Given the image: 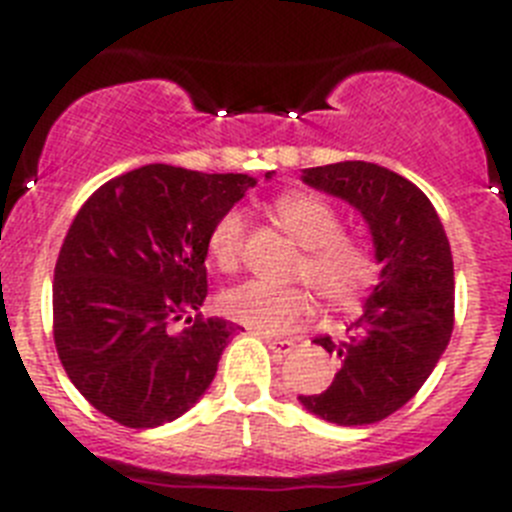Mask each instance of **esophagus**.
<instances>
[{
    "instance_id": "34e87169",
    "label": "esophagus",
    "mask_w": 512,
    "mask_h": 512,
    "mask_svg": "<svg viewBox=\"0 0 512 512\" xmlns=\"http://www.w3.org/2000/svg\"><path fill=\"white\" fill-rule=\"evenodd\" d=\"M262 339H265L267 342V347L273 349L275 354H278V357H285V354L290 352V349L296 347V342H293V339H278V336H262Z\"/></svg>"
}]
</instances>
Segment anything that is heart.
<instances>
[{
  "instance_id": "b5f03b06",
  "label": "heart",
  "mask_w": 512,
  "mask_h": 512,
  "mask_svg": "<svg viewBox=\"0 0 512 512\" xmlns=\"http://www.w3.org/2000/svg\"><path fill=\"white\" fill-rule=\"evenodd\" d=\"M275 216L285 232L306 247L296 275L306 278L329 306L349 308L365 296L377 278L375 255L359 239L347 237L342 216L316 193L293 191L275 201ZM247 219L242 209H227L209 232V257L219 270L232 273L242 260ZM219 308L227 319L260 334H283L311 316L313 298L303 285H270L245 280L222 290Z\"/></svg>"
}]
</instances>
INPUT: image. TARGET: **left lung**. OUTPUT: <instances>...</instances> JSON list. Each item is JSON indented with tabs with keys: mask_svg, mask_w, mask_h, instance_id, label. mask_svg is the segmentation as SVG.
I'll use <instances>...</instances> for the list:
<instances>
[{
	"mask_svg": "<svg viewBox=\"0 0 512 512\" xmlns=\"http://www.w3.org/2000/svg\"><path fill=\"white\" fill-rule=\"evenodd\" d=\"M301 178L362 214L382 270L347 339H313L342 365L324 393L298 400L308 413L336 426H367L403 408L449 344L454 329L449 239L426 193L382 165L344 160L306 168Z\"/></svg>",
	"mask_w": 512,
	"mask_h": 512,
	"instance_id": "8db88e82",
	"label": "left lung"
}]
</instances>
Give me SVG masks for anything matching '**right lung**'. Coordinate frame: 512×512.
Wrapping results in <instances>:
<instances>
[{
	"label": "right lung",
	"mask_w": 512,
	"mask_h": 512,
	"mask_svg": "<svg viewBox=\"0 0 512 512\" xmlns=\"http://www.w3.org/2000/svg\"><path fill=\"white\" fill-rule=\"evenodd\" d=\"M255 183L153 163L112 178L81 206L55 262L53 339L68 380L96 411L155 428L209 390L239 326L199 313L206 242Z\"/></svg>",
	"instance_id": "add662e5"
}]
</instances>
